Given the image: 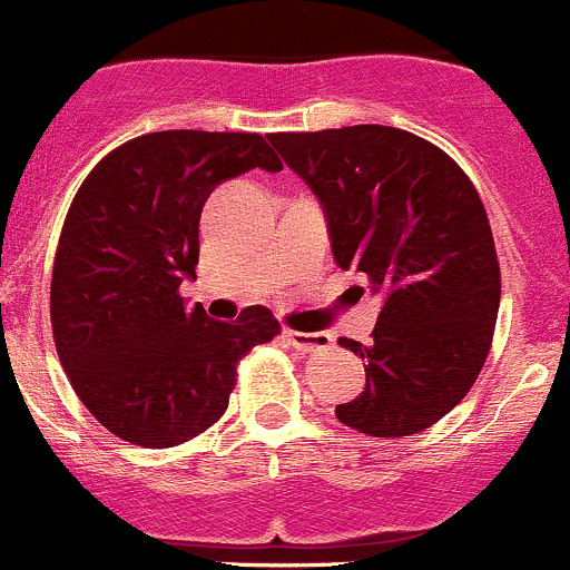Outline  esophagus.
Instances as JSON below:
<instances>
[{
    "label": "esophagus",
    "mask_w": 570,
    "mask_h": 570,
    "mask_svg": "<svg viewBox=\"0 0 570 570\" xmlns=\"http://www.w3.org/2000/svg\"><path fill=\"white\" fill-rule=\"evenodd\" d=\"M285 337L291 341V346L296 352H321V348L332 346V335L330 332H298V330H285Z\"/></svg>",
    "instance_id": "1"
}]
</instances>
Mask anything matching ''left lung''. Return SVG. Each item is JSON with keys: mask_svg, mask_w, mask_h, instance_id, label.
<instances>
[{"mask_svg": "<svg viewBox=\"0 0 570 570\" xmlns=\"http://www.w3.org/2000/svg\"><path fill=\"white\" fill-rule=\"evenodd\" d=\"M268 140L318 196L337 266L385 293L374 341H337L365 360V391L337 404V421L371 438L430 430L476 382L499 315V257L474 183L435 144L382 124Z\"/></svg>", "mask_w": 570, "mask_h": 570, "instance_id": "left-lung-1", "label": "left lung"}]
</instances>
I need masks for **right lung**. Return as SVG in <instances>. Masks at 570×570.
<instances>
[{
	"label": "right lung",
	"mask_w": 570,
	"mask_h": 570,
	"mask_svg": "<svg viewBox=\"0 0 570 570\" xmlns=\"http://www.w3.org/2000/svg\"><path fill=\"white\" fill-rule=\"evenodd\" d=\"M283 163L257 132L166 129L116 146L82 179L52 268V335L71 387L105 430L146 449L202 435L238 363L279 335L263 304L235 321L185 307L199 218L224 179Z\"/></svg>",
	"instance_id": "obj_1"
}]
</instances>
